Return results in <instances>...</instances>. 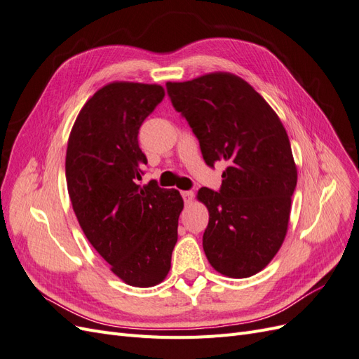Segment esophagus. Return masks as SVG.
<instances>
[{
	"label": "esophagus",
	"instance_id": "esophagus-1",
	"mask_svg": "<svg viewBox=\"0 0 359 359\" xmlns=\"http://www.w3.org/2000/svg\"><path fill=\"white\" fill-rule=\"evenodd\" d=\"M181 196L186 203H191L193 198H194V193L191 190H186V191H181Z\"/></svg>",
	"mask_w": 359,
	"mask_h": 359
}]
</instances>
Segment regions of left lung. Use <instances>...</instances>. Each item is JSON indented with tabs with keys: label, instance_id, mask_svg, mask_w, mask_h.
<instances>
[{
	"label": "left lung",
	"instance_id": "obj_1",
	"mask_svg": "<svg viewBox=\"0 0 359 359\" xmlns=\"http://www.w3.org/2000/svg\"><path fill=\"white\" fill-rule=\"evenodd\" d=\"M166 90L206 165L226 163L220 190L198 193L210 211L205 255L223 276H255L277 255L289 224L298 175L286 130L264 97L235 74L168 82Z\"/></svg>",
	"mask_w": 359,
	"mask_h": 359
}]
</instances>
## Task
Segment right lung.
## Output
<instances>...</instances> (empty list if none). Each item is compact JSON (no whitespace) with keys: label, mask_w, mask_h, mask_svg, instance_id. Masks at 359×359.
Segmentation results:
<instances>
[{"label":"right lung","mask_w":359,"mask_h":359,"mask_svg":"<svg viewBox=\"0 0 359 359\" xmlns=\"http://www.w3.org/2000/svg\"><path fill=\"white\" fill-rule=\"evenodd\" d=\"M163 97L160 85H106L81 109L67 144V190L82 231L112 273L137 287L168 276L184 206L178 190L137 184L148 163L139 128Z\"/></svg>","instance_id":"right-lung-1"}]
</instances>
